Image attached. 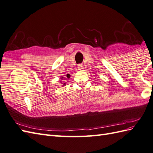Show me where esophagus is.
Returning <instances> with one entry per match:
<instances>
[{"label":"esophagus","mask_w":153,"mask_h":153,"mask_svg":"<svg viewBox=\"0 0 153 153\" xmlns=\"http://www.w3.org/2000/svg\"><path fill=\"white\" fill-rule=\"evenodd\" d=\"M84 65L82 64H79V65H78V69H79V70H83L84 69Z\"/></svg>","instance_id":"1"}]
</instances>
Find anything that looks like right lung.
<instances>
[{"mask_svg":"<svg viewBox=\"0 0 153 153\" xmlns=\"http://www.w3.org/2000/svg\"><path fill=\"white\" fill-rule=\"evenodd\" d=\"M67 79H69L70 78V74H67ZM66 77H63V76H62L61 78H60V79L61 80H59V82H60L62 83V84H63V85H62V86H64V85H65V83L64 82V80H65L66 79L65 78Z\"/></svg>","mask_w":153,"mask_h":153,"instance_id":"obj_1","label":"right lung"}]
</instances>
